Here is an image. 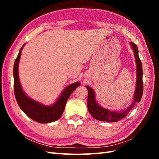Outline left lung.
<instances>
[{
  "instance_id": "8db88e82",
  "label": "left lung",
  "mask_w": 159,
  "mask_h": 159,
  "mask_svg": "<svg viewBox=\"0 0 159 159\" xmlns=\"http://www.w3.org/2000/svg\"><path fill=\"white\" fill-rule=\"evenodd\" d=\"M131 48L133 51L134 60L137 65V80L136 86L134 90V96L131 105H129L127 109L121 111H111L109 109L102 107L97 102L95 98V93L94 90L89 86H86L88 91V109L89 112L94 119L101 121L107 122H117L121 119L125 117L127 113L132 109V108L139 103L141 99L143 93V66L141 61L139 58V50L136 44L133 42H130Z\"/></svg>"
}]
</instances>
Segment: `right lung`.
Instances as JSON below:
<instances>
[{
    "label": "right lung",
    "mask_w": 159,
    "mask_h": 159,
    "mask_svg": "<svg viewBox=\"0 0 159 159\" xmlns=\"http://www.w3.org/2000/svg\"><path fill=\"white\" fill-rule=\"evenodd\" d=\"M25 45V44L19 51L13 68L14 89L16 102L22 111L34 121L40 123H49L56 121L61 117L67 101L75 88L80 85V82L78 81L66 87L56 102L51 105H45L28 97L22 89L18 75L19 61Z\"/></svg>",
    "instance_id": "obj_1"
}]
</instances>
